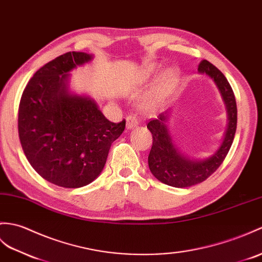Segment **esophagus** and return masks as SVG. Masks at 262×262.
<instances>
[{
    "instance_id": "34e87169",
    "label": "esophagus",
    "mask_w": 262,
    "mask_h": 262,
    "mask_svg": "<svg viewBox=\"0 0 262 262\" xmlns=\"http://www.w3.org/2000/svg\"><path fill=\"white\" fill-rule=\"evenodd\" d=\"M138 126V118L135 116V115H129L128 117L126 118V127L128 129L135 128V127Z\"/></svg>"
}]
</instances>
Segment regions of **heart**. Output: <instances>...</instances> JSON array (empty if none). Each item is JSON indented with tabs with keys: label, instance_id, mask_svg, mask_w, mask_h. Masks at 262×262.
<instances>
[{
	"label": "heart",
	"instance_id": "obj_1",
	"mask_svg": "<svg viewBox=\"0 0 262 262\" xmlns=\"http://www.w3.org/2000/svg\"><path fill=\"white\" fill-rule=\"evenodd\" d=\"M156 72V67H150L147 70V76H151L154 75ZM176 78V72L173 69H166L165 71L163 72L162 76L160 77L159 80V90L163 91L165 90L167 87L171 86V84L174 82Z\"/></svg>",
	"mask_w": 262,
	"mask_h": 262
}]
</instances>
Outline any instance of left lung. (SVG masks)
<instances>
[{"instance_id":"8db88e82","label":"left lung","mask_w":262,"mask_h":262,"mask_svg":"<svg viewBox=\"0 0 262 262\" xmlns=\"http://www.w3.org/2000/svg\"><path fill=\"white\" fill-rule=\"evenodd\" d=\"M198 70L201 74H205L213 79L220 90L227 106L229 125L222 145L215 154L204 161H192L182 155L173 144L165 125L168 119V112L162 113L157 119L148 121L147 128L153 135V145L148 155L149 169L162 183L174 187H190L205 181L213 174L227 157L236 129L238 112L235 97L227 78L208 60H202Z\"/></svg>"}]
</instances>
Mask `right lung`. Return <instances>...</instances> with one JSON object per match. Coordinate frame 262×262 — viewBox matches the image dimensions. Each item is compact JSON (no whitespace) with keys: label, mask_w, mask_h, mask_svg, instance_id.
<instances>
[{"label":"right lung","mask_w":262,"mask_h":262,"mask_svg":"<svg viewBox=\"0 0 262 262\" xmlns=\"http://www.w3.org/2000/svg\"><path fill=\"white\" fill-rule=\"evenodd\" d=\"M91 58L72 51L53 59L30 79L20 100L24 154L36 173L61 187H81L98 178L126 126L125 119L109 121L94 100L67 90L68 72Z\"/></svg>","instance_id":"obj_1"}]
</instances>
